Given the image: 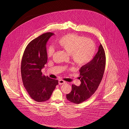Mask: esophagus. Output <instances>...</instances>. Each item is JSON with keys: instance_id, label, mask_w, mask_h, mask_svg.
<instances>
[{"instance_id": "esophagus-1", "label": "esophagus", "mask_w": 129, "mask_h": 129, "mask_svg": "<svg viewBox=\"0 0 129 129\" xmlns=\"http://www.w3.org/2000/svg\"><path fill=\"white\" fill-rule=\"evenodd\" d=\"M65 83H66V82L64 80L60 79V80H59V81H58V84L59 85H62V84H64Z\"/></svg>"}]
</instances>
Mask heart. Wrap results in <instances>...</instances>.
Masks as SVG:
<instances>
[{
    "label": "heart",
    "mask_w": 129,
    "mask_h": 129,
    "mask_svg": "<svg viewBox=\"0 0 129 129\" xmlns=\"http://www.w3.org/2000/svg\"><path fill=\"white\" fill-rule=\"evenodd\" d=\"M57 43L71 55L74 63L80 67L90 62L95 54L96 46L92 40L76 34H67L61 37ZM55 52V48L50 46L47 50V55L51 57Z\"/></svg>",
    "instance_id": "b5f03b06"
}]
</instances>
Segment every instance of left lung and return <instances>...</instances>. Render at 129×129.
I'll return each instance as SVG.
<instances>
[{
    "label": "left lung",
    "instance_id": "1",
    "mask_svg": "<svg viewBox=\"0 0 129 129\" xmlns=\"http://www.w3.org/2000/svg\"><path fill=\"white\" fill-rule=\"evenodd\" d=\"M106 57L104 49L101 44L98 51L88 64L81 68V84L72 85L71 92L66 95L70 102L79 104L89 98L97 89L104 74Z\"/></svg>",
    "mask_w": 129,
    "mask_h": 129
}]
</instances>
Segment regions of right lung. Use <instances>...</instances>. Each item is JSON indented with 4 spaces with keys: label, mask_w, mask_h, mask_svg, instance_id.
<instances>
[{
    "label": "right lung",
    "mask_w": 129,
    "mask_h": 129,
    "mask_svg": "<svg viewBox=\"0 0 129 129\" xmlns=\"http://www.w3.org/2000/svg\"><path fill=\"white\" fill-rule=\"evenodd\" d=\"M54 34L44 33L28 44L21 61V73L23 85L31 98L38 102L48 100L58 85L57 80L43 74L42 69L47 62L46 44Z\"/></svg>",
    "instance_id": "obj_1"
}]
</instances>
